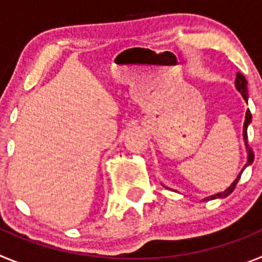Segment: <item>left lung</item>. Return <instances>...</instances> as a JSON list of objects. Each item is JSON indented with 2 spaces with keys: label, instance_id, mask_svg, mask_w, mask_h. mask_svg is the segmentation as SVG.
Instances as JSON below:
<instances>
[{
  "label": "left lung",
  "instance_id": "8db88e82",
  "mask_svg": "<svg viewBox=\"0 0 262 262\" xmlns=\"http://www.w3.org/2000/svg\"><path fill=\"white\" fill-rule=\"evenodd\" d=\"M247 80H245L244 76L240 73V72H237L236 73V80H235V86L236 89L239 90L240 93H242L243 98L248 102V90H247ZM251 119H252V114L251 111L247 110V114H245V122H244V127H243V135H244V140H245V145H247V149H248V161H247V164H245V166L249 165V164L253 163V159H254V154L253 151H252V148L249 147L248 144V133H247V128H248V124L251 123ZM243 173V170H242ZM242 173H240L239 176H237V178H236L235 181L232 182V185H231L228 189H226L224 191H222V193H217L215 194V195H211L209 196V198H206V201H210V200H215V198H224V196L230 195L231 193H232L233 190H235L236 185H237V182H239L240 180V176H242Z\"/></svg>",
  "mask_w": 262,
  "mask_h": 262
}]
</instances>
